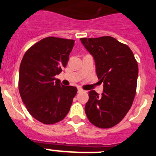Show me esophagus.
Wrapping results in <instances>:
<instances>
[{
  "label": "esophagus",
  "mask_w": 156,
  "mask_h": 156,
  "mask_svg": "<svg viewBox=\"0 0 156 156\" xmlns=\"http://www.w3.org/2000/svg\"><path fill=\"white\" fill-rule=\"evenodd\" d=\"M77 91H78V93H80V92H82L83 90L81 89V88H78V90H77Z\"/></svg>",
  "instance_id": "34e87169"
}]
</instances>
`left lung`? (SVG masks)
<instances>
[{
    "label": "left lung",
    "mask_w": 156,
    "mask_h": 156,
    "mask_svg": "<svg viewBox=\"0 0 156 156\" xmlns=\"http://www.w3.org/2000/svg\"><path fill=\"white\" fill-rule=\"evenodd\" d=\"M93 56L96 73L103 82V93L89 92L85 112L92 124L110 128L118 124L133 104L136 94L138 66L130 48L112 37L81 38Z\"/></svg>",
    "instance_id": "left-lung-1"
}]
</instances>
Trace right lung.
<instances>
[{"label": "right lung", "instance_id": "1", "mask_svg": "<svg viewBox=\"0 0 156 156\" xmlns=\"http://www.w3.org/2000/svg\"><path fill=\"white\" fill-rule=\"evenodd\" d=\"M73 40L49 37L25 53L19 67L20 96L32 116L44 124L62 120L69 112L77 88L64 86L55 76L69 61Z\"/></svg>", "mask_w": 156, "mask_h": 156}]
</instances>
